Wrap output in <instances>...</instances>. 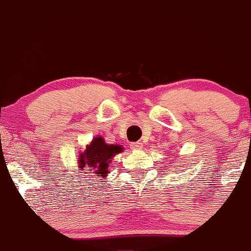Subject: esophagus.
<instances>
[{"label": "esophagus", "instance_id": "esophagus-1", "mask_svg": "<svg viewBox=\"0 0 251 251\" xmlns=\"http://www.w3.org/2000/svg\"><path fill=\"white\" fill-rule=\"evenodd\" d=\"M131 150H133V151H139V150H142L143 148V144L139 143V142H135V143H131Z\"/></svg>", "mask_w": 251, "mask_h": 251}]
</instances>
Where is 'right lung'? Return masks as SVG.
<instances>
[{
	"mask_svg": "<svg viewBox=\"0 0 251 251\" xmlns=\"http://www.w3.org/2000/svg\"><path fill=\"white\" fill-rule=\"evenodd\" d=\"M120 152H123V148L119 144H106L103 138L96 137L86 146L85 151L79 153L77 163L80 171L83 175L91 176L89 178H105L109 174L112 158ZM91 180L88 183H93V179Z\"/></svg>",
	"mask_w": 251,
	"mask_h": 251,
	"instance_id": "add662e5",
	"label": "right lung"
}]
</instances>
